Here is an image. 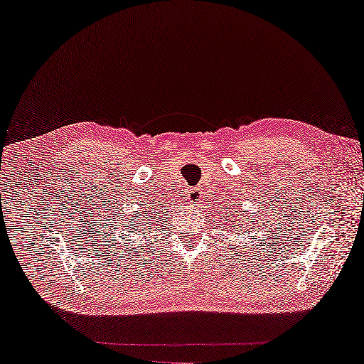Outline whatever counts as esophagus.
Returning <instances> with one entry per match:
<instances>
[{"label":"esophagus","mask_w":364,"mask_h":364,"mask_svg":"<svg viewBox=\"0 0 364 364\" xmlns=\"http://www.w3.org/2000/svg\"><path fill=\"white\" fill-rule=\"evenodd\" d=\"M187 196H188V200H190V203H196L198 200H199V198H200V194H199V191H190L188 194H187Z\"/></svg>","instance_id":"34e87169"}]
</instances>
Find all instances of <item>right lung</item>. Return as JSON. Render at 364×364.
<instances>
[{
    "label": "right lung",
    "instance_id": "right-lung-1",
    "mask_svg": "<svg viewBox=\"0 0 364 364\" xmlns=\"http://www.w3.org/2000/svg\"><path fill=\"white\" fill-rule=\"evenodd\" d=\"M144 215H145V216H148V213H144ZM141 219H144V218H136V219H134V223H131V225L134 227V232H144V225H145V223L144 225H141V223L144 222Z\"/></svg>",
    "mask_w": 364,
    "mask_h": 364
}]
</instances>
